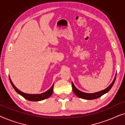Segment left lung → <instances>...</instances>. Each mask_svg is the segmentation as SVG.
<instances>
[{
  "label": "left lung",
  "instance_id": "left-lung-1",
  "mask_svg": "<svg viewBox=\"0 0 125 125\" xmlns=\"http://www.w3.org/2000/svg\"><path fill=\"white\" fill-rule=\"evenodd\" d=\"M116 75L115 76V77H114L113 81L112 83L109 85V86L107 87V88H106L105 89L102 90L101 91L98 92H95V93H84V92H83L81 91H80L78 89H77L75 86L73 84V82H72V89L73 91L74 92V93L76 94L77 96L79 97L80 98H83V99H85V100H94V99H96L98 98L99 97H101L102 95L105 94V93H106L108 92L109 90L111 89V88H112L114 82H115V78H116Z\"/></svg>",
  "mask_w": 125,
  "mask_h": 125
}]
</instances>
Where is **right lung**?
Instances as JSON below:
<instances>
[{"label":"right lung","mask_w":125,"mask_h":125,"mask_svg":"<svg viewBox=\"0 0 125 125\" xmlns=\"http://www.w3.org/2000/svg\"><path fill=\"white\" fill-rule=\"evenodd\" d=\"M10 78V82L12 86L14 89L15 91L18 93L19 94L21 95L22 97H23L24 98L28 101H42L49 98V97H51L52 94L53 93V89L54 83L53 84L52 87L49 89V90H48L47 92H44V93H41V94H28V93H25L24 92L20 91V90H19L16 86H15L12 82L11 78Z\"/></svg>","instance_id":"add662e5"}]
</instances>
